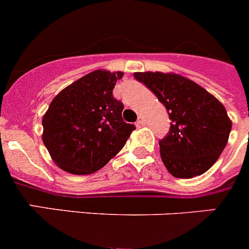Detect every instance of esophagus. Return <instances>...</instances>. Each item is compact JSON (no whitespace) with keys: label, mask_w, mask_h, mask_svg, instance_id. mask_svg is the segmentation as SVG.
I'll use <instances>...</instances> for the list:
<instances>
[{"label":"esophagus","mask_w":249,"mask_h":249,"mask_svg":"<svg viewBox=\"0 0 249 249\" xmlns=\"http://www.w3.org/2000/svg\"><path fill=\"white\" fill-rule=\"evenodd\" d=\"M143 124H145V120H143V118L140 115L138 119V125H143Z\"/></svg>","instance_id":"obj_1"}]
</instances>
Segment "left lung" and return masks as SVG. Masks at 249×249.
<instances>
[{
    "instance_id": "left-lung-1",
    "label": "left lung",
    "mask_w": 249,
    "mask_h": 249,
    "mask_svg": "<svg viewBox=\"0 0 249 249\" xmlns=\"http://www.w3.org/2000/svg\"><path fill=\"white\" fill-rule=\"evenodd\" d=\"M166 107L172 120L168 135L160 141L167 171L176 178L205 173L224 151L232 122L224 104L205 88L173 72H135Z\"/></svg>"
}]
</instances>
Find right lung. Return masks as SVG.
<instances>
[{"label":"right lung","mask_w":249,"mask_h":249,"mask_svg":"<svg viewBox=\"0 0 249 249\" xmlns=\"http://www.w3.org/2000/svg\"><path fill=\"white\" fill-rule=\"evenodd\" d=\"M124 72L96 70L67 86L43 115V142L57 167L90 174L113 159L135 126L123 120L113 88Z\"/></svg>","instance_id":"obj_1"}]
</instances>
